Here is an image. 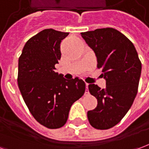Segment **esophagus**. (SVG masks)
Listing matches in <instances>:
<instances>
[{
	"mask_svg": "<svg viewBox=\"0 0 149 149\" xmlns=\"http://www.w3.org/2000/svg\"><path fill=\"white\" fill-rule=\"evenodd\" d=\"M85 85H86V89H85V93H84V95H88L89 92H88V83H85Z\"/></svg>",
	"mask_w": 149,
	"mask_h": 149,
	"instance_id": "obj_1",
	"label": "esophagus"
}]
</instances>
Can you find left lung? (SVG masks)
Returning a JSON list of instances; mask_svg holds the SVG:
<instances>
[{
  "label": "left lung",
  "mask_w": 149,
  "mask_h": 149,
  "mask_svg": "<svg viewBox=\"0 0 149 149\" xmlns=\"http://www.w3.org/2000/svg\"><path fill=\"white\" fill-rule=\"evenodd\" d=\"M102 69L106 87L88 85L90 93L97 99V106L88 111V119L97 129H109L117 125L128 112L137 93L141 62L133 44L112 28L97 29L81 33Z\"/></svg>",
  "instance_id": "8db88e82"
}]
</instances>
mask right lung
I'll return each mask as SVG.
<instances>
[{
    "label": "right lung",
    "instance_id": "add662e5",
    "mask_svg": "<svg viewBox=\"0 0 149 149\" xmlns=\"http://www.w3.org/2000/svg\"><path fill=\"white\" fill-rule=\"evenodd\" d=\"M68 33L48 29L28 40L18 61V87L31 114L48 128L67 121L70 108L84 93L85 83L66 80L55 72L61 57L60 45Z\"/></svg>",
    "mask_w": 149,
    "mask_h": 149
}]
</instances>
